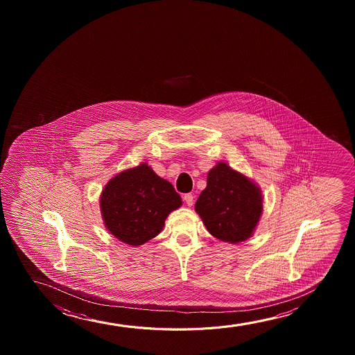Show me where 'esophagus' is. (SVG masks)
I'll return each instance as SVG.
<instances>
[{
	"label": "esophagus",
	"mask_w": 355,
	"mask_h": 355,
	"mask_svg": "<svg viewBox=\"0 0 355 355\" xmlns=\"http://www.w3.org/2000/svg\"><path fill=\"white\" fill-rule=\"evenodd\" d=\"M183 199H184L185 204L188 205L189 207L194 204V196H193V194H190V193L185 194L184 196H183Z\"/></svg>",
	"instance_id": "obj_1"
}]
</instances>
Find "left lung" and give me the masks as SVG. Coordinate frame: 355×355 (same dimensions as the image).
Returning <instances> with one entry per match:
<instances>
[{"label":"left lung","mask_w":355,"mask_h":355,"mask_svg":"<svg viewBox=\"0 0 355 355\" xmlns=\"http://www.w3.org/2000/svg\"><path fill=\"white\" fill-rule=\"evenodd\" d=\"M214 238L230 243L252 236L263 211L261 189L246 175L219 162L209 171L207 185L195 204Z\"/></svg>","instance_id":"8db88e82"}]
</instances>
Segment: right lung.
<instances>
[{
    "label": "right lung",
    "mask_w": 355,
    "mask_h": 355,
    "mask_svg": "<svg viewBox=\"0 0 355 355\" xmlns=\"http://www.w3.org/2000/svg\"><path fill=\"white\" fill-rule=\"evenodd\" d=\"M180 205L182 199L173 185L146 164L115 175L101 196V211L107 230L132 246L155 238L167 216Z\"/></svg>",
    "instance_id": "1"
}]
</instances>
